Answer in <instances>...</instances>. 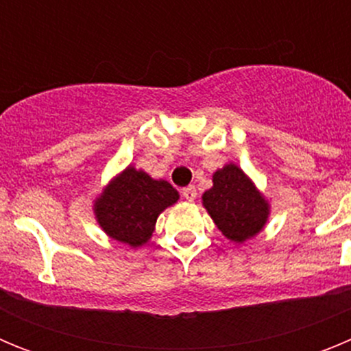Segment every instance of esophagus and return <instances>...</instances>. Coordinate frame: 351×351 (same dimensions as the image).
<instances>
[{
	"mask_svg": "<svg viewBox=\"0 0 351 351\" xmlns=\"http://www.w3.org/2000/svg\"><path fill=\"white\" fill-rule=\"evenodd\" d=\"M181 193L188 202H193L195 198H197V188L195 186H186V188H182Z\"/></svg>",
	"mask_w": 351,
	"mask_h": 351,
	"instance_id": "34e87169",
	"label": "esophagus"
}]
</instances>
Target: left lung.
I'll use <instances>...</instances> for the list:
<instances>
[{
	"mask_svg": "<svg viewBox=\"0 0 351 351\" xmlns=\"http://www.w3.org/2000/svg\"><path fill=\"white\" fill-rule=\"evenodd\" d=\"M202 204L219 232L239 244L255 237L271 214L269 202L255 182L235 163L214 172L213 188L202 195Z\"/></svg>",
	"mask_w": 351,
	"mask_h": 351,
	"instance_id": "obj_1",
	"label": "left lung"
}]
</instances>
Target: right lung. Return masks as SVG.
Returning <instances> with one entry per match:
<instances>
[{"instance_id":"obj_1","label":"right lung","mask_w":351,"mask_h":351,"mask_svg":"<svg viewBox=\"0 0 351 351\" xmlns=\"http://www.w3.org/2000/svg\"><path fill=\"white\" fill-rule=\"evenodd\" d=\"M179 200V193L163 179L126 167L95 200V216L108 237L138 247L151 239L156 219Z\"/></svg>"}]
</instances>
